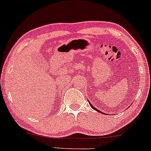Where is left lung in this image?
Listing matches in <instances>:
<instances>
[{"mask_svg":"<svg viewBox=\"0 0 151 151\" xmlns=\"http://www.w3.org/2000/svg\"><path fill=\"white\" fill-rule=\"evenodd\" d=\"M88 102H89V104H90L91 107L92 109H94V110H96V111H98V112L101 113V114H105V113H104V112H102V111H100V110L97 109H96V108H95V107H94V106H93V105H92V104H91V102H90V101H88Z\"/></svg>","mask_w":151,"mask_h":151,"instance_id":"1","label":"left lung"}]
</instances>
